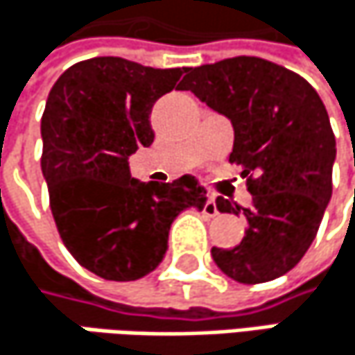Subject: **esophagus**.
Returning <instances> with one entry per match:
<instances>
[{"mask_svg":"<svg viewBox=\"0 0 355 355\" xmlns=\"http://www.w3.org/2000/svg\"><path fill=\"white\" fill-rule=\"evenodd\" d=\"M204 214H206V216H216V214H218V208H216V202H214V196H212V194L208 196L206 204H204Z\"/></svg>","mask_w":355,"mask_h":355,"instance_id":"34e87169","label":"esophagus"}]
</instances>
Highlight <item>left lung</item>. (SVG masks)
I'll return each mask as SVG.
<instances>
[{"label": "left lung", "mask_w": 355, "mask_h": 355, "mask_svg": "<svg viewBox=\"0 0 355 355\" xmlns=\"http://www.w3.org/2000/svg\"><path fill=\"white\" fill-rule=\"evenodd\" d=\"M186 73L180 89L231 120L229 161L243 165L251 192L249 208L216 198L220 212L247 218V235L237 247H212V259L241 284L280 278L311 247L331 200L337 149L327 110L306 79L266 59L235 57Z\"/></svg>", "instance_id": "1"}]
</instances>
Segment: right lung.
Wrapping results in <instances>:
<instances>
[{
  "instance_id": "right-lung-1",
  "label": "right lung",
  "mask_w": 355,
  "mask_h": 355,
  "mask_svg": "<svg viewBox=\"0 0 355 355\" xmlns=\"http://www.w3.org/2000/svg\"><path fill=\"white\" fill-rule=\"evenodd\" d=\"M186 71L96 57L69 67L49 94L40 165L51 210L71 255L104 280L151 274L165 257L173 218L206 204L192 175L145 184L128 167V157L155 139L153 104Z\"/></svg>"
}]
</instances>
